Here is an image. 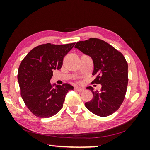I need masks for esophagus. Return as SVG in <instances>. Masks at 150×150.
I'll use <instances>...</instances> for the list:
<instances>
[{
	"mask_svg": "<svg viewBox=\"0 0 150 150\" xmlns=\"http://www.w3.org/2000/svg\"><path fill=\"white\" fill-rule=\"evenodd\" d=\"M75 89L79 92H82L84 91V89H83V88H80V87H75Z\"/></svg>",
	"mask_w": 150,
	"mask_h": 150,
	"instance_id": "esophagus-1",
	"label": "esophagus"
}]
</instances>
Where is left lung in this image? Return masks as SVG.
I'll use <instances>...</instances> for the list:
<instances>
[{
  "label": "left lung",
  "instance_id": "obj_1",
  "mask_svg": "<svg viewBox=\"0 0 150 150\" xmlns=\"http://www.w3.org/2000/svg\"><path fill=\"white\" fill-rule=\"evenodd\" d=\"M75 48L91 57L93 62V84H101V91H94L93 99L85 103L91 112L107 117L119 109L126 96L128 83V63L122 52L104 41L89 38L80 41Z\"/></svg>",
  "mask_w": 150,
  "mask_h": 150
}]
</instances>
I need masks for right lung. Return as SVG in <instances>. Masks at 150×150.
<instances>
[{
  "label": "right lung",
  "mask_w": 150,
  "mask_h": 150,
  "mask_svg": "<svg viewBox=\"0 0 150 150\" xmlns=\"http://www.w3.org/2000/svg\"><path fill=\"white\" fill-rule=\"evenodd\" d=\"M75 44L40 45L20 63L18 74L20 95L34 115L48 118L56 115L63 107L65 95L74 89L69 84L54 88L50 81L54 69L61 68L65 56Z\"/></svg>",
  "instance_id": "right-lung-1"
}]
</instances>
